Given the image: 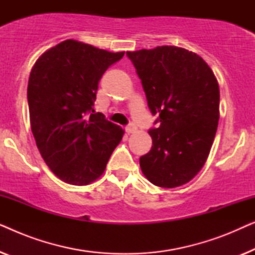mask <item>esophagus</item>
Wrapping results in <instances>:
<instances>
[{
  "label": "esophagus",
  "instance_id": "34e87169",
  "mask_svg": "<svg viewBox=\"0 0 255 255\" xmlns=\"http://www.w3.org/2000/svg\"><path fill=\"white\" fill-rule=\"evenodd\" d=\"M137 130V128H135L134 124H128L127 128H125V131L128 132V133H133V132Z\"/></svg>",
  "mask_w": 255,
  "mask_h": 255
}]
</instances>
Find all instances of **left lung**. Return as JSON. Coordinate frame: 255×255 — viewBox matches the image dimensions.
I'll return each mask as SVG.
<instances>
[{
	"instance_id": "8db88e82",
	"label": "left lung",
	"mask_w": 255,
	"mask_h": 255,
	"mask_svg": "<svg viewBox=\"0 0 255 255\" xmlns=\"http://www.w3.org/2000/svg\"><path fill=\"white\" fill-rule=\"evenodd\" d=\"M141 80L156 128L139 163L149 182L175 188L189 182L207 161L219 120V87L207 62L177 46L127 52Z\"/></svg>"
}]
</instances>
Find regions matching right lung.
Instances as JSON below:
<instances>
[{"mask_svg":"<svg viewBox=\"0 0 255 255\" xmlns=\"http://www.w3.org/2000/svg\"><path fill=\"white\" fill-rule=\"evenodd\" d=\"M123 55L68 39L44 52L31 69V130L44 161L66 183L99 179L123 138V128L93 114L99 81Z\"/></svg>","mask_w":255,"mask_h":255,"instance_id":"add662e5","label":"right lung"}]
</instances>
